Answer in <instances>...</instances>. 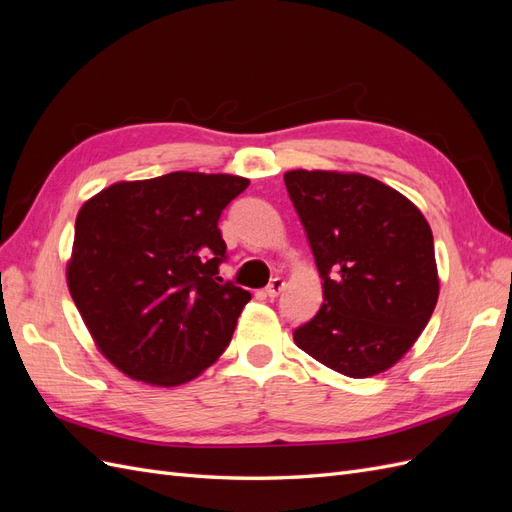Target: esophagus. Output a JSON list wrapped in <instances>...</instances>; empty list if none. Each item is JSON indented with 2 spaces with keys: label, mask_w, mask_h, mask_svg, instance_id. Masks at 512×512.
Returning a JSON list of instances; mask_svg holds the SVG:
<instances>
[{
  "label": "esophagus",
  "mask_w": 512,
  "mask_h": 512,
  "mask_svg": "<svg viewBox=\"0 0 512 512\" xmlns=\"http://www.w3.org/2000/svg\"><path fill=\"white\" fill-rule=\"evenodd\" d=\"M284 280H282V277H273V280H271V284L265 288V294H267V297L269 299H275L277 297V294H280L282 290H284Z\"/></svg>",
  "instance_id": "1"
}]
</instances>
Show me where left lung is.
<instances>
[{"label": "left lung", "instance_id": "1", "mask_svg": "<svg viewBox=\"0 0 512 512\" xmlns=\"http://www.w3.org/2000/svg\"><path fill=\"white\" fill-rule=\"evenodd\" d=\"M324 303L294 344L348 378L382 374L423 333L440 280L425 215L382 181L337 170H288Z\"/></svg>", "mask_w": 512, "mask_h": 512}]
</instances>
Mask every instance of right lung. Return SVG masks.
Instances as JSON below:
<instances>
[{
	"instance_id": "1",
	"label": "right lung",
	"mask_w": 512,
	"mask_h": 512,
	"mask_svg": "<svg viewBox=\"0 0 512 512\" xmlns=\"http://www.w3.org/2000/svg\"><path fill=\"white\" fill-rule=\"evenodd\" d=\"M250 181L168 173L119 181L76 215L68 288L121 374L179 386L220 359L252 294L220 284V215Z\"/></svg>"
}]
</instances>
